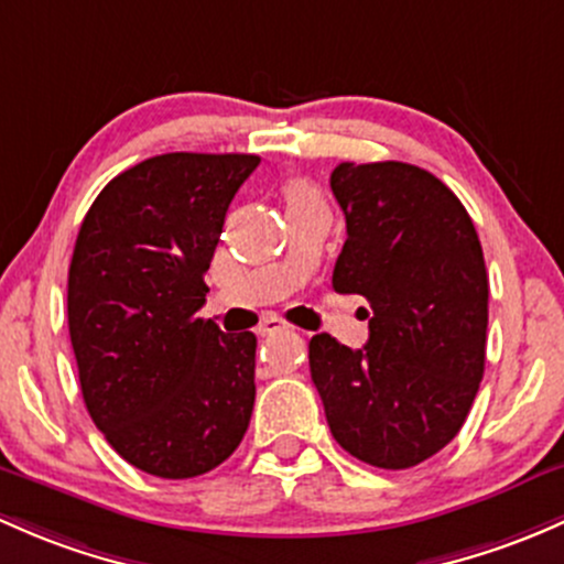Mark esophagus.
<instances>
[{
  "label": "esophagus",
  "mask_w": 564,
  "mask_h": 564,
  "mask_svg": "<svg viewBox=\"0 0 564 564\" xmlns=\"http://www.w3.org/2000/svg\"><path fill=\"white\" fill-rule=\"evenodd\" d=\"M289 329V324L283 322V318H278V316H270V318H264L262 322V327H259V335H278V332H286Z\"/></svg>",
  "instance_id": "34e87169"
}]
</instances>
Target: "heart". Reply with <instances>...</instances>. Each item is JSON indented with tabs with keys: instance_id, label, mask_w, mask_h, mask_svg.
Instances as JSON below:
<instances>
[{
	"instance_id": "heart-1",
	"label": "heart",
	"mask_w": 564,
	"mask_h": 564,
	"mask_svg": "<svg viewBox=\"0 0 564 564\" xmlns=\"http://www.w3.org/2000/svg\"><path fill=\"white\" fill-rule=\"evenodd\" d=\"M283 203H286L289 213H300L324 207V197L316 183L305 181V177H292V181L283 183Z\"/></svg>"
}]
</instances>
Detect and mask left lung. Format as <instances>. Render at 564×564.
Here are the masks:
<instances>
[{
  "instance_id": "left-lung-1",
  "label": "left lung",
  "mask_w": 564,
  "mask_h": 564,
  "mask_svg": "<svg viewBox=\"0 0 564 564\" xmlns=\"http://www.w3.org/2000/svg\"><path fill=\"white\" fill-rule=\"evenodd\" d=\"M332 194L346 242L337 294L367 300L365 348L311 337V378L332 437L383 470H405L454 441L486 361L489 278L465 205L435 175L405 162H343Z\"/></svg>"
}]
</instances>
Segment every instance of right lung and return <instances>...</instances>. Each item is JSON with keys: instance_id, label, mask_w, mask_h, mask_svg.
<instances>
[{"instance_id": "right-lung-1", "label": "right lung", "mask_w": 564, "mask_h": 564, "mask_svg": "<svg viewBox=\"0 0 564 564\" xmlns=\"http://www.w3.org/2000/svg\"><path fill=\"white\" fill-rule=\"evenodd\" d=\"M253 153H162L88 207L67 281L69 340L94 424L129 465L194 478L251 422L257 335L199 318L205 272Z\"/></svg>"}]
</instances>
